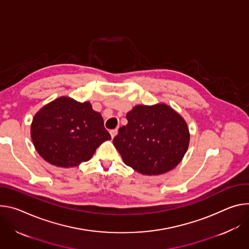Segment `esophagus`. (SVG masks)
<instances>
[{
    "label": "esophagus",
    "instance_id": "34e87169",
    "mask_svg": "<svg viewBox=\"0 0 249 249\" xmlns=\"http://www.w3.org/2000/svg\"><path fill=\"white\" fill-rule=\"evenodd\" d=\"M109 133H110V136H112V139H114V137L118 134V129L116 128V129H112L109 131Z\"/></svg>",
    "mask_w": 249,
    "mask_h": 249
}]
</instances>
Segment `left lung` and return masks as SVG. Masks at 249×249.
<instances>
[{
	"label": "left lung",
	"mask_w": 249,
	"mask_h": 249,
	"mask_svg": "<svg viewBox=\"0 0 249 249\" xmlns=\"http://www.w3.org/2000/svg\"><path fill=\"white\" fill-rule=\"evenodd\" d=\"M126 120L113 142L127 166L154 176L172 170L182 161L189 147V127L170 106L137 105Z\"/></svg>",
	"instance_id": "8db88e82"
}]
</instances>
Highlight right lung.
<instances>
[{"label":"right lung","instance_id":"1","mask_svg":"<svg viewBox=\"0 0 249 249\" xmlns=\"http://www.w3.org/2000/svg\"><path fill=\"white\" fill-rule=\"evenodd\" d=\"M31 135L38 154L57 167L78 166L92 158L110 135L102 115L90 102L62 96L43 106L35 115Z\"/></svg>","mask_w":249,"mask_h":249}]
</instances>
